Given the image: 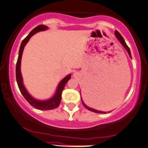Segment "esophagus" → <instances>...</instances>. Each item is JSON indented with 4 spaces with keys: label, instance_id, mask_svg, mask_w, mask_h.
<instances>
[{
    "label": "esophagus",
    "instance_id": "esophagus-1",
    "mask_svg": "<svg viewBox=\"0 0 148 148\" xmlns=\"http://www.w3.org/2000/svg\"><path fill=\"white\" fill-rule=\"evenodd\" d=\"M78 76V74L76 72H75V73H74V76H75V77H76V76Z\"/></svg>",
    "mask_w": 148,
    "mask_h": 148
}]
</instances>
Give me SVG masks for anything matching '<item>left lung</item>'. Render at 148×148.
Instances as JSON below:
<instances>
[{"mask_svg":"<svg viewBox=\"0 0 148 148\" xmlns=\"http://www.w3.org/2000/svg\"><path fill=\"white\" fill-rule=\"evenodd\" d=\"M115 36H116V38H117V39H118V40H119V42H120L122 44V45L123 46V47L125 48L126 50L127 51L128 54H129V55H130V56L131 58H132V56H131V52H130V48L128 47V46L127 45V44H126V42H125V40H124V38H123L122 36L121 35V34L119 33L118 31H115ZM81 101H82V103H83V106H84L85 108H86L87 109L90 110V111L94 112H96V113H99V114H106V112L98 111V110H94V109H92V108H89L88 106H87L85 104L84 102H83V100H82V98H81Z\"/></svg>","mask_w":148,"mask_h":148,"instance_id":"8db88e82","label":"left lung"}]
</instances>
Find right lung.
<instances>
[{"label":"right lung","instance_id":"add662e5","mask_svg":"<svg viewBox=\"0 0 148 148\" xmlns=\"http://www.w3.org/2000/svg\"><path fill=\"white\" fill-rule=\"evenodd\" d=\"M46 29H47V26L40 25L37 26L36 27H35L34 29L32 30L29 34L27 36L26 38L23 39L22 42H21L20 49H19L18 57L16 67V77L18 86V88L19 90H20L21 94H23V96L24 97L25 99L27 101V102L29 103L32 106H33L34 108L40 110H53L54 109V108H56L57 107H58V106L60 105V100H61L62 92H63V89L65 88V84H66L67 81H68L71 78V74H69V75H67V76H65L64 79H63V80H62V81L59 83V84H58V88L56 89V93H55L54 97L46 101H39L37 100V99H35L34 98H33L29 93H28V92L27 91L25 88L23 82V77L21 72V63L23 49H24L25 46L26 44L27 43V42L29 41L30 38H31L33 35H34L36 33L38 32L45 31Z\"/></svg>","mask_w":148,"mask_h":148}]
</instances>
